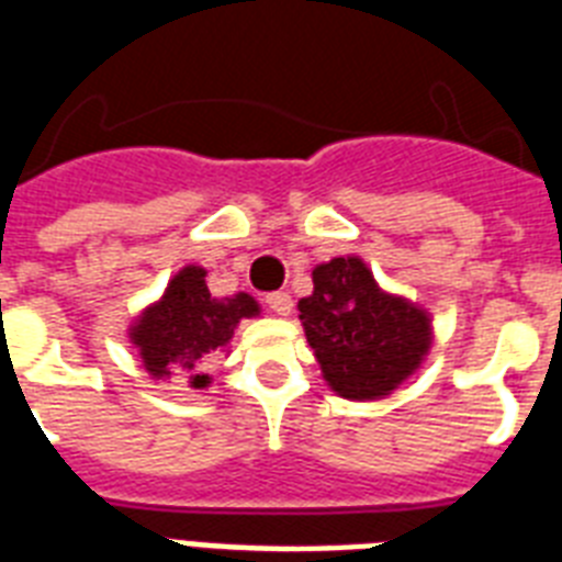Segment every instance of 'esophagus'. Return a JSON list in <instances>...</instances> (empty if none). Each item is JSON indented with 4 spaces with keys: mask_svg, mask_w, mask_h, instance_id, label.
<instances>
[{
    "mask_svg": "<svg viewBox=\"0 0 562 562\" xmlns=\"http://www.w3.org/2000/svg\"><path fill=\"white\" fill-rule=\"evenodd\" d=\"M268 308H271L273 314H280V317H289L291 308H294V303H291V296L285 294V291H273V294L266 296Z\"/></svg>",
    "mask_w": 562,
    "mask_h": 562,
    "instance_id": "obj_1",
    "label": "esophagus"
}]
</instances>
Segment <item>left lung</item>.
I'll return each mask as SVG.
<instances>
[{"label":"left lung","mask_w":562,"mask_h":562,"mask_svg":"<svg viewBox=\"0 0 562 562\" xmlns=\"http://www.w3.org/2000/svg\"><path fill=\"white\" fill-rule=\"evenodd\" d=\"M312 296L300 300L308 346L340 398L375 401L404 384L432 331L424 308L386 294L358 257H337L312 271Z\"/></svg>","instance_id":"8db88e82"}]
</instances>
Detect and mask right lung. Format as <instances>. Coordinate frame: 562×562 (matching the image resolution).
Here are the masks:
<instances>
[{"mask_svg": "<svg viewBox=\"0 0 562 562\" xmlns=\"http://www.w3.org/2000/svg\"><path fill=\"white\" fill-rule=\"evenodd\" d=\"M207 271L187 266L176 273L158 303H153L130 328L132 344L138 346L140 363L155 381L178 378L193 390L210 384L204 375L210 355L225 349L239 321L259 314L250 294L225 300L210 296Z\"/></svg>", "mask_w": 562, "mask_h": 562, "instance_id": "1", "label": "right lung"}]
</instances>
